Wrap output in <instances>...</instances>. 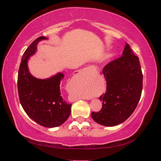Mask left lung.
I'll list each match as a JSON object with an SVG mask.
<instances>
[{
    "instance_id": "8db88e82",
    "label": "left lung",
    "mask_w": 161,
    "mask_h": 161,
    "mask_svg": "<svg viewBox=\"0 0 161 161\" xmlns=\"http://www.w3.org/2000/svg\"><path fill=\"white\" fill-rule=\"evenodd\" d=\"M102 72L107 91L99 97L102 109L92 112V117L103 126H116L131 115L139 102L143 89L139 59L126 43L122 56L108 63Z\"/></svg>"
}]
</instances>
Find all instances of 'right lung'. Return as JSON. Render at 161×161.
Returning a JSON list of instances; mask_svg holds the SVG:
<instances>
[{
  "label": "right lung",
  "instance_id": "obj_1",
  "mask_svg": "<svg viewBox=\"0 0 161 161\" xmlns=\"http://www.w3.org/2000/svg\"><path fill=\"white\" fill-rule=\"evenodd\" d=\"M47 39L43 36L37 38L24 53L18 70V90L22 107L30 118L42 126L54 128L64 124L71 113L72 104L62 97L59 87L64 76L59 72L40 80L30 73L28 67V59L36 52L37 43Z\"/></svg>",
  "mask_w": 161,
  "mask_h": 161
}]
</instances>
